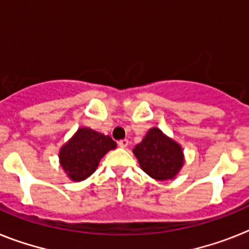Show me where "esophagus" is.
<instances>
[{
	"instance_id": "1",
	"label": "esophagus",
	"mask_w": 249,
	"mask_h": 249,
	"mask_svg": "<svg viewBox=\"0 0 249 249\" xmlns=\"http://www.w3.org/2000/svg\"><path fill=\"white\" fill-rule=\"evenodd\" d=\"M118 146H120L121 148H126V147L128 146V140H121V141H118Z\"/></svg>"
}]
</instances>
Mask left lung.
<instances>
[{
	"mask_svg": "<svg viewBox=\"0 0 249 249\" xmlns=\"http://www.w3.org/2000/svg\"><path fill=\"white\" fill-rule=\"evenodd\" d=\"M141 168L157 181L173 179L184 162L181 144L157 127L149 129L142 142L133 148Z\"/></svg>",
	"mask_w": 249,
	"mask_h": 249,
	"instance_id": "8db88e82",
	"label": "left lung"
}]
</instances>
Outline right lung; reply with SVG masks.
I'll list each match as a JSON object with an SVG mask.
<instances>
[{
	"instance_id": "add662e5",
	"label": "right lung",
	"mask_w": 249,
	"mask_h": 249,
	"mask_svg": "<svg viewBox=\"0 0 249 249\" xmlns=\"http://www.w3.org/2000/svg\"><path fill=\"white\" fill-rule=\"evenodd\" d=\"M116 146L109 136L81 127L59 149V163L72 181H83L96 171L101 158Z\"/></svg>"
}]
</instances>
